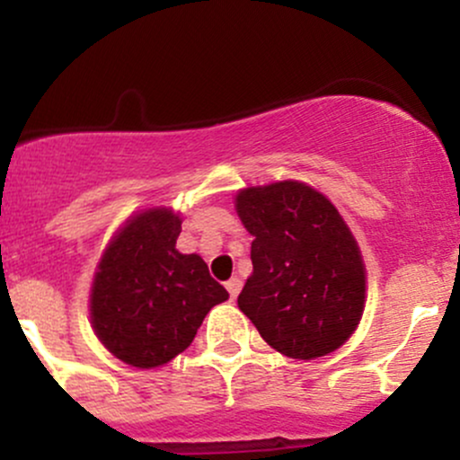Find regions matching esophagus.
I'll return each instance as SVG.
<instances>
[{"label": "esophagus", "mask_w": 460, "mask_h": 460, "mask_svg": "<svg viewBox=\"0 0 460 460\" xmlns=\"http://www.w3.org/2000/svg\"><path fill=\"white\" fill-rule=\"evenodd\" d=\"M240 289H242V281H240V279H237V277L229 279V281H226V292H229L231 298H237V294H240Z\"/></svg>", "instance_id": "esophagus-1"}]
</instances>
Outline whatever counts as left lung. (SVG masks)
<instances>
[{
  "instance_id": "1",
  "label": "left lung",
  "mask_w": 460,
  "mask_h": 460,
  "mask_svg": "<svg viewBox=\"0 0 460 460\" xmlns=\"http://www.w3.org/2000/svg\"><path fill=\"white\" fill-rule=\"evenodd\" d=\"M235 209L255 237L237 307L266 344L300 361L344 346L366 307V263L335 205L285 179L240 190Z\"/></svg>"
}]
</instances>
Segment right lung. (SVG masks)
I'll list each match as a JSON object with an SVG mask.
<instances>
[{"mask_svg":"<svg viewBox=\"0 0 460 460\" xmlns=\"http://www.w3.org/2000/svg\"><path fill=\"white\" fill-rule=\"evenodd\" d=\"M181 216L149 208L129 216L97 263L91 288L94 335L131 367H160L192 344L209 309L229 292L197 252L177 251Z\"/></svg>","mask_w":460,"mask_h":460,"instance_id":"right-lung-1","label":"right lung"}]
</instances>
